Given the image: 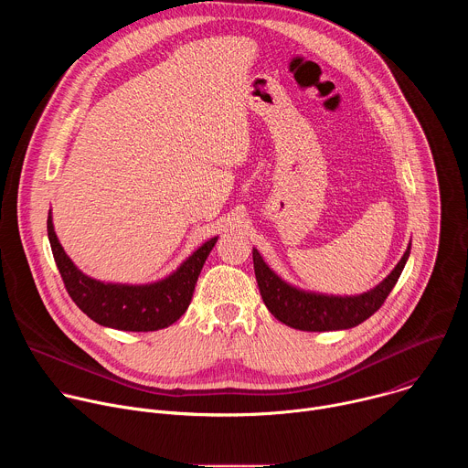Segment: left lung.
<instances>
[{
    "label": "left lung",
    "mask_w": 468,
    "mask_h": 468,
    "mask_svg": "<svg viewBox=\"0 0 468 468\" xmlns=\"http://www.w3.org/2000/svg\"><path fill=\"white\" fill-rule=\"evenodd\" d=\"M411 246L394 271L372 291L361 296H324L298 291L282 282L253 250V271L261 298L269 311L285 325L300 331H333L359 325L372 316L394 289L402 274Z\"/></svg>",
    "instance_id": "obj_1"
}]
</instances>
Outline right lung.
Wrapping results in <instances>:
<instances>
[{
  "label": "right lung",
  "instance_id": "right-lung-1",
  "mask_svg": "<svg viewBox=\"0 0 468 468\" xmlns=\"http://www.w3.org/2000/svg\"><path fill=\"white\" fill-rule=\"evenodd\" d=\"M48 239L53 259L74 303L96 324L122 331H157L168 327L186 311L204 262L217 237L197 248L179 269L152 285H112L87 278L64 253L48 217Z\"/></svg>",
  "mask_w": 468,
  "mask_h": 468
}]
</instances>
